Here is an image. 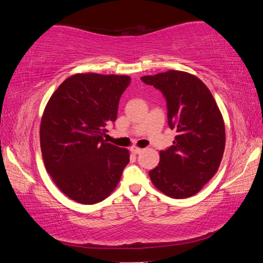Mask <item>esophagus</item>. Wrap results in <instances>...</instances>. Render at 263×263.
Listing matches in <instances>:
<instances>
[{"label":"esophagus","instance_id":"34e87169","mask_svg":"<svg viewBox=\"0 0 263 263\" xmlns=\"http://www.w3.org/2000/svg\"><path fill=\"white\" fill-rule=\"evenodd\" d=\"M130 151H131V153H133V154H140V153L142 152L141 148L137 147V146H132V147L130 148Z\"/></svg>","mask_w":263,"mask_h":263}]
</instances>
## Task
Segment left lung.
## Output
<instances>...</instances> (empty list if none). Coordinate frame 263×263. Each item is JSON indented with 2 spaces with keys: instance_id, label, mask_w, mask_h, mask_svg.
I'll use <instances>...</instances> for the list:
<instances>
[{
  "instance_id": "obj_1",
  "label": "left lung",
  "mask_w": 263,
  "mask_h": 263,
  "mask_svg": "<svg viewBox=\"0 0 263 263\" xmlns=\"http://www.w3.org/2000/svg\"><path fill=\"white\" fill-rule=\"evenodd\" d=\"M141 80L163 94L168 124L177 131L174 145L160 152L159 165L149 171L152 183L168 197H192L222 161L226 127L221 111L207 86L191 73L170 70Z\"/></svg>"
}]
</instances>
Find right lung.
I'll use <instances>...</instances> for the list:
<instances>
[{
	"label": "right lung",
	"mask_w": 263,
	"mask_h": 263,
	"mask_svg": "<svg viewBox=\"0 0 263 263\" xmlns=\"http://www.w3.org/2000/svg\"><path fill=\"white\" fill-rule=\"evenodd\" d=\"M128 76L77 73L51 95L40 124L47 173L66 197L93 204L110 194L130 162L125 148L106 142Z\"/></svg>",
	"instance_id": "right-lung-1"
}]
</instances>
